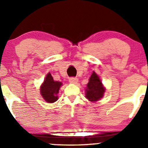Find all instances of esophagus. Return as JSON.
Wrapping results in <instances>:
<instances>
[{
    "label": "esophagus",
    "mask_w": 148,
    "mask_h": 148,
    "mask_svg": "<svg viewBox=\"0 0 148 148\" xmlns=\"http://www.w3.org/2000/svg\"><path fill=\"white\" fill-rule=\"evenodd\" d=\"M69 83L75 84H77V82H78V79L75 78V77H71V78L69 79Z\"/></svg>",
    "instance_id": "obj_1"
}]
</instances>
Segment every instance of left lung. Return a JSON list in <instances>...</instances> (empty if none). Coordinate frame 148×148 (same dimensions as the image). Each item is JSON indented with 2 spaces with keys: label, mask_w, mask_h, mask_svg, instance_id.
I'll list each match as a JSON object with an SVG mask.
<instances>
[{
  "label": "left lung",
  "mask_w": 148,
  "mask_h": 148,
  "mask_svg": "<svg viewBox=\"0 0 148 148\" xmlns=\"http://www.w3.org/2000/svg\"><path fill=\"white\" fill-rule=\"evenodd\" d=\"M105 91L106 88L103 85L99 77L95 71H93L85 89L86 98L89 102H96L102 99Z\"/></svg>",
  "instance_id": "1"
}]
</instances>
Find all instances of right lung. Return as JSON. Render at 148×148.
<instances>
[{
  "mask_svg": "<svg viewBox=\"0 0 148 148\" xmlns=\"http://www.w3.org/2000/svg\"><path fill=\"white\" fill-rule=\"evenodd\" d=\"M62 86L61 82L54 81L51 73L46 74L44 82L40 86V92L44 100L48 103H53L57 101L58 94Z\"/></svg>",
  "mask_w": 148,
  "mask_h": 148,
  "instance_id": "1",
  "label": "right lung"
}]
</instances>
